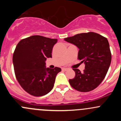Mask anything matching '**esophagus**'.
I'll return each mask as SVG.
<instances>
[{"label": "esophagus", "instance_id": "1", "mask_svg": "<svg viewBox=\"0 0 121 121\" xmlns=\"http://www.w3.org/2000/svg\"><path fill=\"white\" fill-rule=\"evenodd\" d=\"M68 68H62V70H63V71H67V70H68Z\"/></svg>", "mask_w": 121, "mask_h": 121}]
</instances>
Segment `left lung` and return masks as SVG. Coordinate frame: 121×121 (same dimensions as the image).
<instances>
[{"instance_id":"8db88e82","label":"left lung","mask_w":121,"mask_h":121,"mask_svg":"<svg viewBox=\"0 0 121 121\" xmlns=\"http://www.w3.org/2000/svg\"><path fill=\"white\" fill-rule=\"evenodd\" d=\"M64 40L79 48L78 59L85 64L83 72L73 68L75 77L69 80L71 86L80 92L94 90L106 76L111 62V53L107 38L94 32L77 34Z\"/></svg>"}]
</instances>
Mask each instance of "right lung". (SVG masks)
<instances>
[{
  "mask_svg": "<svg viewBox=\"0 0 121 121\" xmlns=\"http://www.w3.org/2000/svg\"><path fill=\"white\" fill-rule=\"evenodd\" d=\"M57 39L32 36L19 42L13 55L16 77L27 93L35 97L48 94L53 89L56 77L61 69L46 67V60L52 58Z\"/></svg>",
  "mask_w": 121,
  "mask_h": 121,
  "instance_id": "obj_1",
  "label": "right lung"
}]
</instances>
